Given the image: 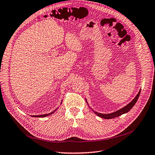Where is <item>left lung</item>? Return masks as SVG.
<instances>
[{
  "label": "left lung",
  "mask_w": 155,
  "mask_h": 155,
  "mask_svg": "<svg viewBox=\"0 0 155 155\" xmlns=\"http://www.w3.org/2000/svg\"><path fill=\"white\" fill-rule=\"evenodd\" d=\"M140 93V90L139 91V92H138L136 96L134 97V99L130 103H129L127 105H126L125 106L122 107V108H121L120 110H118V111H116L115 112H113L111 113H108V114H103V113H97L96 111H94V110H93V111L95 113L96 115H97L98 117H101L102 118H104V119H111V118H114L115 117H118L120 115H123V114H125L127 112H129L132 108V107L135 105V104L137 102V101L139 97ZM86 102L87 103V100H86Z\"/></svg>",
  "instance_id": "8db88e82"
}]
</instances>
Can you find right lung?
Returning a JSON list of instances; mask_svg holds the SVG:
<instances>
[{
  "instance_id": "1",
  "label": "right lung",
  "mask_w": 155,
  "mask_h": 155,
  "mask_svg": "<svg viewBox=\"0 0 155 155\" xmlns=\"http://www.w3.org/2000/svg\"><path fill=\"white\" fill-rule=\"evenodd\" d=\"M61 102H62V101H61ZM57 109H58V108H57ZM57 109H56L54 111H53L52 112H51V113H48V114H44V115H31V117H48V116L51 115H52V113H54V112L56 111Z\"/></svg>"
}]
</instances>
